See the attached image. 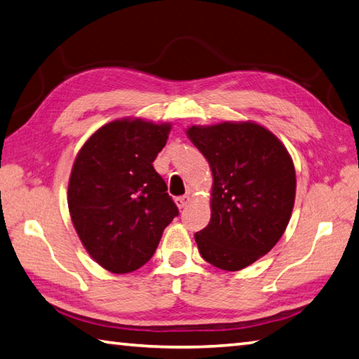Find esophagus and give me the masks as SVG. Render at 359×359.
<instances>
[{
  "mask_svg": "<svg viewBox=\"0 0 359 359\" xmlns=\"http://www.w3.org/2000/svg\"><path fill=\"white\" fill-rule=\"evenodd\" d=\"M175 204H177L179 208L187 207L188 204H190V196H179V198H175Z\"/></svg>",
  "mask_w": 359,
  "mask_h": 359,
  "instance_id": "esophagus-1",
  "label": "esophagus"
}]
</instances>
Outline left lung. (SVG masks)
Wrapping results in <instances>:
<instances>
[{"instance_id": "left-lung-1", "label": "left lung", "mask_w": 359, "mask_h": 359, "mask_svg": "<svg viewBox=\"0 0 359 359\" xmlns=\"http://www.w3.org/2000/svg\"><path fill=\"white\" fill-rule=\"evenodd\" d=\"M188 138L212 169V217L194 233L205 262L237 271L265 256L283 237L295 202L297 177L287 149L254 122L193 126Z\"/></svg>"}]
</instances>
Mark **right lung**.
Here are the masks:
<instances>
[{"instance_id": "right-lung-1", "label": "right lung", "mask_w": 359, "mask_h": 359, "mask_svg": "<svg viewBox=\"0 0 359 359\" xmlns=\"http://www.w3.org/2000/svg\"><path fill=\"white\" fill-rule=\"evenodd\" d=\"M169 130V123L117 119L97 130L76 155L67 190L70 218L89 256L108 271L141 269L179 215L152 165Z\"/></svg>"}]
</instances>
